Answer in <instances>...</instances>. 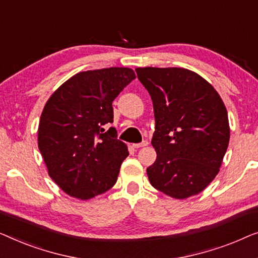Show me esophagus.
<instances>
[{"label": "esophagus", "instance_id": "1", "mask_svg": "<svg viewBox=\"0 0 258 258\" xmlns=\"http://www.w3.org/2000/svg\"><path fill=\"white\" fill-rule=\"evenodd\" d=\"M147 145H148V141H147V140H144L143 143H140V144H133L132 146H133L134 148H140V147L147 146Z\"/></svg>", "mask_w": 258, "mask_h": 258}]
</instances>
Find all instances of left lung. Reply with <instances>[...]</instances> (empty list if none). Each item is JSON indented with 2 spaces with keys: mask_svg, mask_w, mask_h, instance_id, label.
Segmentation results:
<instances>
[{
  "mask_svg": "<svg viewBox=\"0 0 258 258\" xmlns=\"http://www.w3.org/2000/svg\"><path fill=\"white\" fill-rule=\"evenodd\" d=\"M153 101L157 160L147 168L155 189L197 195L215 179L230 138L227 108L213 85L183 68H137Z\"/></svg>",
  "mask_w": 258,
  "mask_h": 258,
  "instance_id": "left-lung-1",
  "label": "left lung"
}]
</instances>
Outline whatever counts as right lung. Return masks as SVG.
<instances>
[{
    "label": "right lung",
    "instance_id": "1",
    "mask_svg": "<svg viewBox=\"0 0 258 258\" xmlns=\"http://www.w3.org/2000/svg\"><path fill=\"white\" fill-rule=\"evenodd\" d=\"M136 78L128 68H107L76 74L46 101L37 131L38 148L51 179L64 193L89 200L117 182L126 144L113 121L112 101Z\"/></svg>",
    "mask_w": 258,
    "mask_h": 258
}]
</instances>
